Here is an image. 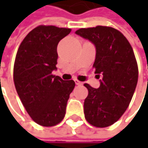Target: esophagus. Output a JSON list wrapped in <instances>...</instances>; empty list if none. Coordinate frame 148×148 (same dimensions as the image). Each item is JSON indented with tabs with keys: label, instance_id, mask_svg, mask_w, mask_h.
<instances>
[{
	"label": "esophagus",
	"instance_id": "1",
	"mask_svg": "<svg viewBox=\"0 0 148 148\" xmlns=\"http://www.w3.org/2000/svg\"><path fill=\"white\" fill-rule=\"evenodd\" d=\"M74 82H75V83H76V85L77 86H80V85H82V82H81L80 81H78L77 79H74Z\"/></svg>",
	"mask_w": 148,
	"mask_h": 148
}]
</instances>
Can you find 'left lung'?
Returning <instances> with one entry per match:
<instances>
[{
	"label": "left lung",
	"instance_id": "8db88e82",
	"mask_svg": "<svg viewBox=\"0 0 148 148\" xmlns=\"http://www.w3.org/2000/svg\"><path fill=\"white\" fill-rule=\"evenodd\" d=\"M76 34L95 45L93 66L100 77L99 88L84 84L88 89L84 102L85 118L97 128L110 126L127 110L137 86L138 68L134 50L122 33L112 27L80 29Z\"/></svg>",
	"mask_w": 148,
	"mask_h": 148
}]
</instances>
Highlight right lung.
Here are the masks:
<instances>
[{
    "label": "right lung",
    "instance_id": "add662e5",
    "mask_svg": "<svg viewBox=\"0 0 148 148\" xmlns=\"http://www.w3.org/2000/svg\"><path fill=\"white\" fill-rule=\"evenodd\" d=\"M71 29L39 25L20 43L14 64V83L24 107L31 119L43 127L59 123L65 116L73 80L53 75L57 70L58 44Z\"/></svg>",
    "mask_w": 148,
    "mask_h": 148
}]
</instances>
